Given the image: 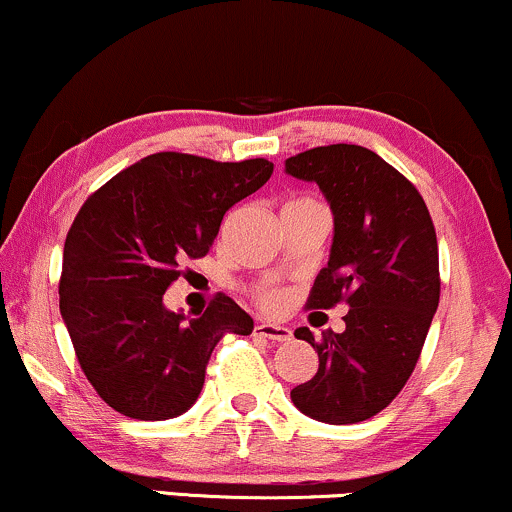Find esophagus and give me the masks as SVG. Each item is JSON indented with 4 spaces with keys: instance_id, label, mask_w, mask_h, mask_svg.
<instances>
[{
    "instance_id": "obj_1",
    "label": "esophagus",
    "mask_w": 512,
    "mask_h": 512,
    "mask_svg": "<svg viewBox=\"0 0 512 512\" xmlns=\"http://www.w3.org/2000/svg\"><path fill=\"white\" fill-rule=\"evenodd\" d=\"M254 335H261V338H268L273 342H285L292 338V330L285 328V326H278V323H256L254 326Z\"/></svg>"
}]
</instances>
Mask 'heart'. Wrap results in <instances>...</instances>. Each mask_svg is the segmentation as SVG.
<instances>
[{"label":"heart","instance_id":"1","mask_svg":"<svg viewBox=\"0 0 512 512\" xmlns=\"http://www.w3.org/2000/svg\"><path fill=\"white\" fill-rule=\"evenodd\" d=\"M304 203H318V201H314V198H309V196H297V198H290V201H287L282 208L304 206ZM258 302H261L263 309H278V306L282 304V292L273 290V287H263V290L258 292Z\"/></svg>","mask_w":512,"mask_h":512}]
</instances>
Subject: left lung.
I'll use <instances>...</instances> for the list:
<instances>
[{
    "mask_svg": "<svg viewBox=\"0 0 512 512\" xmlns=\"http://www.w3.org/2000/svg\"><path fill=\"white\" fill-rule=\"evenodd\" d=\"M285 172L316 182L335 237L306 309L350 306L345 330H294L318 352L311 381L292 388L306 417L357 424L398 398L422 354L441 297L434 220L422 194L374 150L333 143L285 160Z\"/></svg>",
    "mask_w": 512,
    "mask_h": 512,
    "instance_id": "8db88e82",
    "label": "left lung"
}]
</instances>
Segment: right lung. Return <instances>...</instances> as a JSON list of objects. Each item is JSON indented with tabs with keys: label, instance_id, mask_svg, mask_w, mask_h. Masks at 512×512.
I'll return each mask as SVG.
<instances>
[{
	"label": "right lung",
	"instance_id": "obj_1",
	"mask_svg": "<svg viewBox=\"0 0 512 512\" xmlns=\"http://www.w3.org/2000/svg\"><path fill=\"white\" fill-rule=\"evenodd\" d=\"M270 174L266 158L155 153L86 198L64 242L59 311L83 374L112 410L141 422L179 417L201 393L222 335L254 330L222 292L198 318L174 314L162 294Z\"/></svg>",
	"mask_w": 512,
	"mask_h": 512
}]
</instances>
